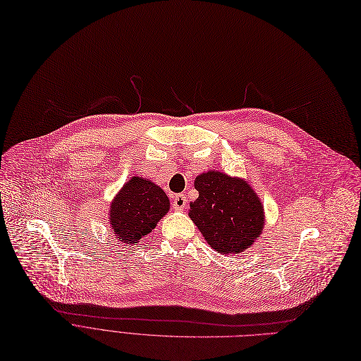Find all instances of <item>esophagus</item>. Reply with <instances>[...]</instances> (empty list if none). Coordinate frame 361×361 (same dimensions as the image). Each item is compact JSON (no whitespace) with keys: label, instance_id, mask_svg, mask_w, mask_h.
Here are the masks:
<instances>
[{"label":"esophagus","instance_id":"34e87169","mask_svg":"<svg viewBox=\"0 0 361 361\" xmlns=\"http://www.w3.org/2000/svg\"><path fill=\"white\" fill-rule=\"evenodd\" d=\"M188 204V200L183 194H178L173 197V202H171V205H173L175 210H183L186 207Z\"/></svg>","mask_w":361,"mask_h":361}]
</instances>
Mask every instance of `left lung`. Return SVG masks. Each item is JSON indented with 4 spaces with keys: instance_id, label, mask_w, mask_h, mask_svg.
<instances>
[{
    "instance_id": "8db88e82",
    "label": "left lung",
    "mask_w": 361,
    "mask_h": 361,
    "mask_svg": "<svg viewBox=\"0 0 361 361\" xmlns=\"http://www.w3.org/2000/svg\"><path fill=\"white\" fill-rule=\"evenodd\" d=\"M198 198L190 217L207 244L220 254H239L252 247L264 228V207L243 178L209 170L194 180Z\"/></svg>"
}]
</instances>
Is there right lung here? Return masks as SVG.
Returning a JSON list of instances; mask_svg holds the SVG:
<instances>
[{
  "mask_svg": "<svg viewBox=\"0 0 361 361\" xmlns=\"http://www.w3.org/2000/svg\"><path fill=\"white\" fill-rule=\"evenodd\" d=\"M170 209L166 192L152 180L133 176L110 202L113 236L126 245H138Z\"/></svg>",
  "mask_w": 361,
  "mask_h": 361,
  "instance_id": "obj_1",
  "label": "right lung"
}]
</instances>
